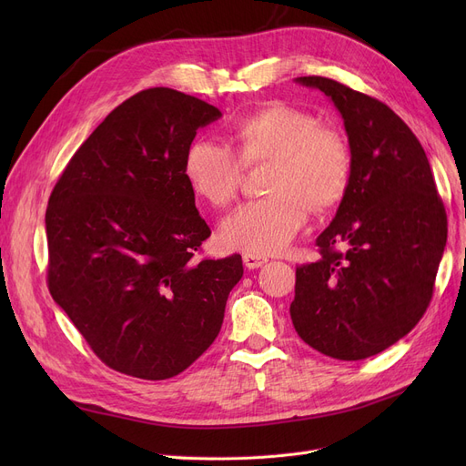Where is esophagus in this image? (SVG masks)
<instances>
[{
	"label": "esophagus",
	"instance_id": "1",
	"mask_svg": "<svg viewBox=\"0 0 466 466\" xmlns=\"http://www.w3.org/2000/svg\"><path fill=\"white\" fill-rule=\"evenodd\" d=\"M266 262H268V258L260 257V255H253V253L243 255V264H246V268H249V270H255V268H260Z\"/></svg>",
	"mask_w": 466,
	"mask_h": 466
}]
</instances>
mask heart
<instances>
[{"mask_svg":"<svg viewBox=\"0 0 466 466\" xmlns=\"http://www.w3.org/2000/svg\"><path fill=\"white\" fill-rule=\"evenodd\" d=\"M227 145L198 139L188 145L183 171L196 196L228 206L239 192L243 166L270 162L266 198L243 204L220 225L228 249L272 255L287 249L306 227L311 209L336 208L351 185L353 155L346 136L321 127L313 113L276 102L239 118Z\"/></svg>","mask_w":466,"mask_h":466,"instance_id":"1","label":"heart"}]
</instances>
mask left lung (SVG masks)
<instances>
[{"label":"left lung","mask_w":466,"mask_h":466,"mask_svg":"<svg viewBox=\"0 0 466 466\" xmlns=\"http://www.w3.org/2000/svg\"><path fill=\"white\" fill-rule=\"evenodd\" d=\"M344 118L353 176L321 258L297 268L290 319L313 350L360 360L393 346L427 311L448 215L420 139L383 102L334 79L297 77Z\"/></svg>","instance_id":"1"}]
</instances>
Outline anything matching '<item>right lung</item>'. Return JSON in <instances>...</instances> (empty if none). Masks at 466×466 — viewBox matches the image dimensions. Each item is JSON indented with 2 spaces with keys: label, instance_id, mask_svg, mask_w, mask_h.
<instances>
[{
  "label": "right lung",
  "instance_id": "right-lung-1",
  "mask_svg": "<svg viewBox=\"0 0 466 466\" xmlns=\"http://www.w3.org/2000/svg\"><path fill=\"white\" fill-rule=\"evenodd\" d=\"M218 116L174 88L141 90L88 136L48 198V290L116 372L167 380L188 369L243 276L239 255L194 257L211 230L183 162Z\"/></svg>",
  "mask_w": 466,
  "mask_h": 466
}]
</instances>
